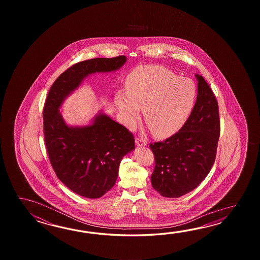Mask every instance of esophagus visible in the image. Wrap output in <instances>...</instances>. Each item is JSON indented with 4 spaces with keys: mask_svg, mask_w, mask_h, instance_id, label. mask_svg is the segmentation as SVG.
<instances>
[{
    "mask_svg": "<svg viewBox=\"0 0 260 260\" xmlns=\"http://www.w3.org/2000/svg\"><path fill=\"white\" fill-rule=\"evenodd\" d=\"M136 144L137 146H146L147 145V141L142 138H136Z\"/></svg>",
    "mask_w": 260,
    "mask_h": 260,
    "instance_id": "34e87169",
    "label": "esophagus"
}]
</instances>
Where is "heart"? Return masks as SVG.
Wrapping results in <instances>:
<instances>
[{
  "mask_svg": "<svg viewBox=\"0 0 260 260\" xmlns=\"http://www.w3.org/2000/svg\"><path fill=\"white\" fill-rule=\"evenodd\" d=\"M194 83L158 65L136 68L127 78V91H120L115 103L123 122L133 127L144 118L157 137L177 132L187 120L195 100Z\"/></svg>",
  "mask_w": 260,
  "mask_h": 260,
  "instance_id": "1",
  "label": "heart"
}]
</instances>
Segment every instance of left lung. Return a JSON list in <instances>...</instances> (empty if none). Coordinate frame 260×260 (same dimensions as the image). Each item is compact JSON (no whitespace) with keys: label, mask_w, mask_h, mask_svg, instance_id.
<instances>
[{"label":"left lung","mask_w":260,"mask_h":260,"mask_svg":"<svg viewBox=\"0 0 260 260\" xmlns=\"http://www.w3.org/2000/svg\"><path fill=\"white\" fill-rule=\"evenodd\" d=\"M198 94L192 111L178 132L164 141L149 144L154 155L151 184L168 198L193 190L215 162L220 119L218 103L209 84L196 74Z\"/></svg>","instance_id":"left-lung-1"}]
</instances>
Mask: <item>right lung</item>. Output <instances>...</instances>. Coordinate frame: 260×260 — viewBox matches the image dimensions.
<instances>
[{
	"label": "right lung",
	"mask_w": 260,
	"mask_h": 260,
	"mask_svg": "<svg viewBox=\"0 0 260 260\" xmlns=\"http://www.w3.org/2000/svg\"><path fill=\"white\" fill-rule=\"evenodd\" d=\"M125 61L119 55L78 62L57 77L44 103V142L51 166L61 182L90 199L100 198L114 186L122 157L135 149L134 135L104 114L88 126L70 127L58 109L85 76L115 71Z\"/></svg>",
	"instance_id": "1"
}]
</instances>
